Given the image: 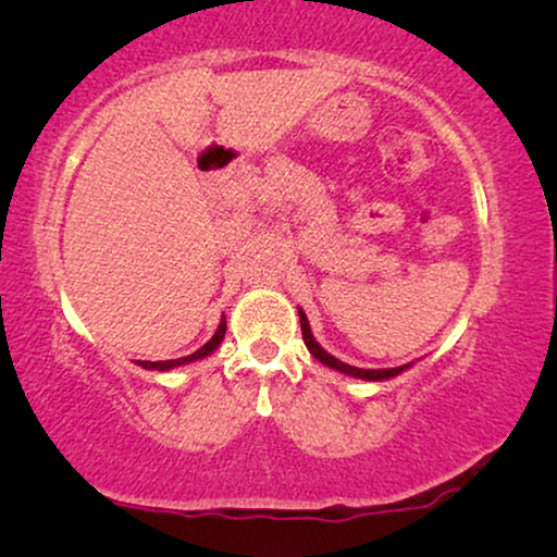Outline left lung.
Returning <instances> with one entry per match:
<instances>
[{"label":"left lung","instance_id":"left-lung-1","mask_svg":"<svg viewBox=\"0 0 557 557\" xmlns=\"http://www.w3.org/2000/svg\"><path fill=\"white\" fill-rule=\"evenodd\" d=\"M299 322H301V334H304V345H307V349L311 355L317 357L319 362L326 364V368L337 370V372H345V375L349 377H360V380H391L395 375H400L403 370H408L410 364H400V368H391V370H362V368H355V364H347L337 360V357H332L326 349L319 345V342L314 339V334H311V326H309V319L304 311L299 309Z\"/></svg>","mask_w":557,"mask_h":557}]
</instances>
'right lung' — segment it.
Returning a JSON list of instances; mask_svg holds the SVG:
<instances>
[{
    "instance_id": "1",
    "label": "right lung",
    "mask_w": 557,
    "mask_h": 557,
    "mask_svg": "<svg viewBox=\"0 0 557 557\" xmlns=\"http://www.w3.org/2000/svg\"><path fill=\"white\" fill-rule=\"evenodd\" d=\"M225 330H227V324H225V317H223V319H220V326H218V332L212 334V339H210V342H205V345H202L200 349H197V352L187 355V357H180V360H162V362H147V360H136V364H141L144 370H159V372H166V370H172V368H180V364H187V362L202 360V357L212 355V352H215V349L220 347V342H223V337H225Z\"/></svg>"
}]
</instances>
